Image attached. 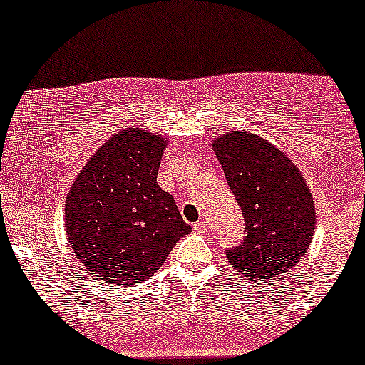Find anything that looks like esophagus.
I'll use <instances>...</instances> for the list:
<instances>
[{
	"label": "esophagus",
	"mask_w": 365,
	"mask_h": 365,
	"mask_svg": "<svg viewBox=\"0 0 365 365\" xmlns=\"http://www.w3.org/2000/svg\"><path fill=\"white\" fill-rule=\"evenodd\" d=\"M194 231H195V232H205V231H207V225H205V221L195 222V225H194Z\"/></svg>",
	"instance_id": "1"
}]
</instances>
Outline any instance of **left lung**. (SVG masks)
Here are the masks:
<instances>
[{
	"mask_svg": "<svg viewBox=\"0 0 365 365\" xmlns=\"http://www.w3.org/2000/svg\"><path fill=\"white\" fill-rule=\"evenodd\" d=\"M212 146L245 217L243 241L226 250L227 260L250 279L279 277L313 238L309 188L284 153L252 133H230Z\"/></svg>",
	"mask_w": 365,
	"mask_h": 365,
	"instance_id": "obj_1",
	"label": "left lung"
}]
</instances>
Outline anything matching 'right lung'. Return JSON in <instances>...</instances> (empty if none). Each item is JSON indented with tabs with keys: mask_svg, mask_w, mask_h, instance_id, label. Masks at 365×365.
<instances>
[{
	"mask_svg": "<svg viewBox=\"0 0 365 365\" xmlns=\"http://www.w3.org/2000/svg\"><path fill=\"white\" fill-rule=\"evenodd\" d=\"M165 146L156 134L118 133L73 183L66 231L76 257L96 277L115 285L143 282L192 231L156 182Z\"/></svg>",
	"mask_w": 365,
	"mask_h": 365,
	"instance_id": "add662e5",
	"label": "right lung"
}]
</instances>
